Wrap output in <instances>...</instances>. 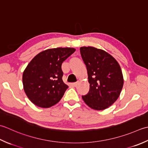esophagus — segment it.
<instances>
[{"instance_id":"esophagus-1","label":"esophagus","mask_w":148,"mask_h":148,"mask_svg":"<svg viewBox=\"0 0 148 148\" xmlns=\"http://www.w3.org/2000/svg\"><path fill=\"white\" fill-rule=\"evenodd\" d=\"M77 84H78V82H74L72 84V86H73V87H76L77 86Z\"/></svg>"}]
</instances>
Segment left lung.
I'll list each match as a JSON object with an SVG mask.
<instances>
[{
  "label": "left lung",
  "instance_id": "1",
  "mask_svg": "<svg viewBox=\"0 0 148 148\" xmlns=\"http://www.w3.org/2000/svg\"><path fill=\"white\" fill-rule=\"evenodd\" d=\"M80 51L90 84L88 94L82 96L83 100L92 109H106L119 98L123 87L119 63L110 54L97 48L82 47Z\"/></svg>",
  "mask_w": 148,
  "mask_h": 148
}]
</instances>
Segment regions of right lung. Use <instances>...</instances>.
Masks as SVG:
<instances>
[{
    "mask_svg": "<svg viewBox=\"0 0 148 148\" xmlns=\"http://www.w3.org/2000/svg\"><path fill=\"white\" fill-rule=\"evenodd\" d=\"M75 50L70 47L47 49L29 63L22 75L23 89L36 106L49 108L61 100L68 87L62 79V63Z\"/></svg>",
    "mask_w": 148,
    "mask_h": 148,
    "instance_id": "1",
    "label": "right lung"
}]
</instances>
